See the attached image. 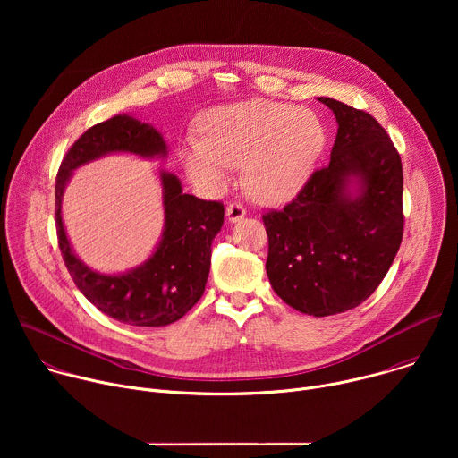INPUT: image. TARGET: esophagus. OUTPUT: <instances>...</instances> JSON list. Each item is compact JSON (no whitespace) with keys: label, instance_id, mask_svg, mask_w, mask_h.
<instances>
[{"label":"esophagus","instance_id":"34e87169","mask_svg":"<svg viewBox=\"0 0 458 458\" xmlns=\"http://www.w3.org/2000/svg\"><path fill=\"white\" fill-rule=\"evenodd\" d=\"M244 216H246V208H244L241 203H230V205L226 207V219H228L230 223H237V221H241Z\"/></svg>","mask_w":458,"mask_h":458}]
</instances>
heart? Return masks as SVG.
I'll return each instance as SVG.
<instances>
[{"label":"heart","instance_id":"obj_1","mask_svg":"<svg viewBox=\"0 0 458 458\" xmlns=\"http://www.w3.org/2000/svg\"><path fill=\"white\" fill-rule=\"evenodd\" d=\"M203 138H188L181 161L186 175L216 195L242 165L246 190L263 203H281L310 179L326 147L320 117L290 103L248 99L212 108Z\"/></svg>","mask_w":458,"mask_h":458}]
</instances>
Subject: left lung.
<instances>
[{
	"instance_id": "8db88e82",
	"label": "left lung",
	"mask_w": 458,
	"mask_h": 458,
	"mask_svg": "<svg viewBox=\"0 0 458 458\" xmlns=\"http://www.w3.org/2000/svg\"><path fill=\"white\" fill-rule=\"evenodd\" d=\"M318 101L339 124L330 165L263 221L274 292L301 313L326 317L366 301L394 263L404 228V179L401 156L373 115L332 98Z\"/></svg>"
}]
</instances>
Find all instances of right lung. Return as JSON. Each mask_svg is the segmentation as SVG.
<instances>
[{
	"label": "right lung",
	"instance_id": "obj_1",
	"mask_svg": "<svg viewBox=\"0 0 458 458\" xmlns=\"http://www.w3.org/2000/svg\"><path fill=\"white\" fill-rule=\"evenodd\" d=\"M128 152L165 157L166 143L157 130L130 115H114L90 126L63 157L55 177L57 244L80 292L108 317L132 326H166L179 320L205 293L212 263V241L225 221L219 201L182 193L181 181L159 172L165 230L154 255L123 276H103L85 267L71 248L61 221V198L72 170L105 154Z\"/></svg>",
	"mask_w": 458,
	"mask_h": 458
}]
</instances>
